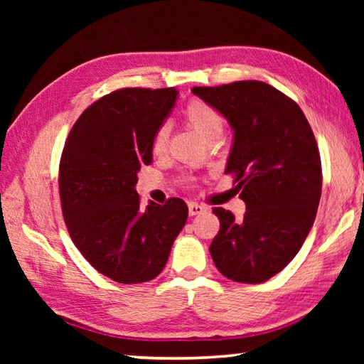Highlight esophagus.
I'll use <instances>...</instances> for the list:
<instances>
[{"instance_id":"obj_1","label":"esophagus","mask_w":364,"mask_h":364,"mask_svg":"<svg viewBox=\"0 0 364 364\" xmlns=\"http://www.w3.org/2000/svg\"><path fill=\"white\" fill-rule=\"evenodd\" d=\"M188 210H189L191 217H194V215L204 213L207 210V207L205 205H200V204H196V202H191V204L188 205Z\"/></svg>"}]
</instances>
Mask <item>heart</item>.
Segmentation results:
<instances>
[{"label": "heart", "mask_w": 364, "mask_h": 364, "mask_svg": "<svg viewBox=\"0 0 364 364\" xmlns=\"http://www.w3.org/2000/svg\"><path fill=\"white\" fill-rule=\"evenodd\" d=\"M184 119L189 123L191 128L200 134L205 141H210L213 138H218L221 132H223V119L212 109L208 104L202 102L199 100L191 101L186 109H184ZM170 136V125L168 123H162L152 136V152L154 154H164L167 149Z\"/></svg>", "instance_id": "obj_1"}]
</instances>
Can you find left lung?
<instances>
[{
  "label": "left lung",
  "mask_w": 364,
  "mask_h": 364,
  "mask_svg": "<svg viewBox=\"0 0 364 364\" xmlns=\"http://www.w3.org/2000/svg\"><path fill=\"white\" fill-rule=\"evenodd\" d=\"M193 93L230 123L225 171L236 175L247 208L242 220L213 208L215 267L228 279L260 284L292 262L315 221L323 180L315 134L297 102L268 83L196 86Z\"/></svg>",
  "instance_id": "1"
}]
</instances>
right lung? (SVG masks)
<instances>
[{"label":"right lung","mask_w":364,"mask_h":364,"mask_svg":"<svg viewBox=\"0 0 364 364\" xmlns=\"http://www.w3.org/2000/svg\"><path fill=\"white\" fill-rule=\"evenodd\" d=\"M175 88H123L91 104L65 141L59 165L63 215L91 267L120 284L162 273L188 220V205L139 204L138 171L152 162V136L175 106Z\"/></svg>","instance_id":"1"}]
</instances>
